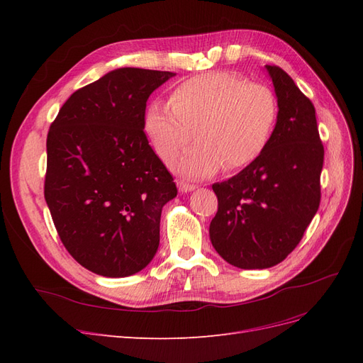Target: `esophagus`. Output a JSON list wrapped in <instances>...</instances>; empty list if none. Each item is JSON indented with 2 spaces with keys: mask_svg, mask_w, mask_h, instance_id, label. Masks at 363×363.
I'll return each instance as SVG.
<instances>
[{
  "mask_svg": "<svg viewBox=\"0 0 363 363\" xmlns=\"http://www.w3.org/2000/svg\"><path fill=\"white\" fill-rule=\"evenodd\" d=\"M177 186H179V191L182 194H186V192H192L195 189V184H191V183H186L183 180H179L177 182Z\"/></svg>",
  "mask_w": 363,
  "mask_h": 363,
  "instance_id": "obj_1",
  "label": "esophagus"
}]
</instances>
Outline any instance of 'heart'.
I'll return each mask as SVG.
<instances>
[{
	"label": "heart",
	"mask_w": 363,
	"mask_h": 363,
	"mask_svg": "<svg viewBox=\"0 0 363 363\" xmlns=\"http://www.w3.org/2000/svg\"><path fill=\"white\" fill-rule=\"evenodd\" d=\"M279 119L269 87L242 75L211 71L194 75L171 91L168 106L148 104L144 125L156 155L171 163L189 144H199L174 163L186 177H208L224 167L232 172L255 163L269 145Z\"/></svg>",
	"instance_id": "b5f03b06"
}]
</instances>
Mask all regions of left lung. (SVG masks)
<instances>
[{
	"instance_id": "left-lung-1",
	"label": "left lung",
	"mask_w": 363,
	"mask_h": 363,
	"mask_svg": "<svg viewBox=\"0 0 363 363\" xmlns=\"http://www.w3.org/2000/svg\"><path fill=\"white\" fill-rule=\"evenodd\" d=\"M265 68L279 104L269 145L235 177L212 186L218 196L208 227L212 245L240 269H265L286 259L321 200L324 147L315 107L281 68Z\"/></svg>"
}]
</instances>
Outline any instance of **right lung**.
Instances as JSON below:
<instances>
[{
	"label": "right lung",
	"instance_id": "1",
	"mask_svg": "<svg viewBox=\"0 0 363 363\" xmlns=\"http://www.w3.org/2000/svg\"><path fill=\"white\" fill-rule=\"evenodd\" d=\"M174 72L119 68L75 91L47 138L45 201L62 244L98 276L144 269L160 240L172 175L144 133L148 96Z\"/></svg>",
	"mask_w": 363,
	"mask_h": 363
}]
</instances>
